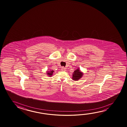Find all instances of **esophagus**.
<instances>
[{"label":"esophagus","instance_id":"obj_1","mask_svg":"<svg viewBox=\"0 0 127 127\" xmlns=\"http://www.w3.org/2000/svg\"><path fill=\"white\" fill-rule=\"evenodd\" d=\"M65 68H64V67H63L62 68V70L63 71H65Z\"/></svg>","mask_w":127,"mask_h":127}]
</instances>
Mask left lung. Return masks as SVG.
<instances>
[{"mask_svg":"<svg viewBox=\"0 0 127 127\" xmlns=\"http://www.w3.org/2000/svg\"><path fill=\"white\" fill-rule=\"evenodd\" d=\"M80 68H78L76 70L74 71L73 73V76L72 77V78L74 81H78V80L81 79L82 76H83V73L80 70Z\"/></svg>","mask_w":127,"mask_h":127,"instance_id":"left-lung-1","label":"left lung"}]
</instances>
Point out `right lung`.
I'll return each mask as SVG.
<instances>
[{
	"label": "right lung",
	"mask_w": 127,
	"mask_h": 127,
	"mask_svg": "<svg viewBox=\"0 0 127 127\" xmlns=\"http://www.w3.org/2000/svg\"><path fill=\"white\" fill-rule=\"evenodd\" d=\"M54 72V71L53 70H47L46 71V74L47 75L49 76L48 77H51L52 76V75L53 74V72Z\"/></svg>",
	"instance_id": "obj_1"
}]
</instances>
